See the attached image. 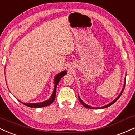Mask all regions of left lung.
Wrapping results in <instances>:
<instances>
[{
  "instance_id": "left-lung-1",
  "label": "left lung",
  "mask_w": 135,
  "mask_h": 135,
  "mask_svg": "<svg viewBox=\"0 0 135 135\" xmlns=\"http://www.w3.org/2000/svg\"><path fill=\"white\" fill-rule=\"evenodd\" d=\"M125 81H126V77H125V79H124V84L123 88V89H122V91H121V92L120 94H119V95L118 96V97L116 98V99H114V101H113L112 102H111V103H109V104H107V105H106V106H102V107H100V108H95V107H92V106H88V104H86V103H84V102H83V101L82 100H81V98H80V97H79V96L78 95V98H79V101H80V103H81V104H82L84 106V107H86V108H89V109H99V108H101V109H102V108H107V107H108V106H109L112 105V104H113V103H115L116 101H117L118 99H119V97H120L121 95V94H122L123 92V90H124V86H125Z\"/></svg>"
}]
</instances>
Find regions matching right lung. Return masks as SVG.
Listing matches in <instances>:
<instances>
[{"label": "right lung", "mask_w": 135, "mask_h": 135, "mask_svg": "<svg viewBox=\"0 0 135 135\" xmlns=\"http://www.w3.org/2000/svg\"><path fill=\"white\" fill-rule=\"evenodd\" d=\"M67 74V72L66 71H64L61 72L59 74H57L56 76H55L54 78V91H53V93L51 95V98H49V99L47 100L43 101V102L41 103H24L22 102H21L19 99L18 101H20V102L24 104V105L28 106V107H31V108H41V107H45V106H47L50 105V104L52 103L53 101H54L55 98H56V88H57V86L59 83L60 79L62 78L63 76L66 75Z\"/></svg>", "instance_id": "add662e5"}]
</instances>
